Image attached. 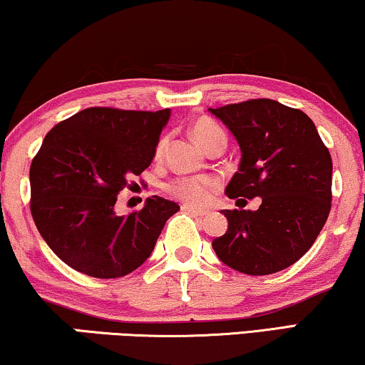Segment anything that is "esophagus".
<instances>
[{
	"label": "esophagus",
	"instance_id": "34e87169",
	"mask_svg": "<svg viewBox=\"0 0 365 365\" xmlns=\"http://www.w3.org/2000/svg\"><path fill=\"white\" fill-rule=\"evenodd\" d=\"M183 212H188L190 215H193V217H205L208 212L207 210H202V208H195V207H190V205H183L182 207Z\"/></svg>",
	"mask_w": 365,
	"mask_h": 365
}]
</instances>
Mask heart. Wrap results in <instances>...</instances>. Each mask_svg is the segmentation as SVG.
Returning <instances> with one entry per match:
<instances>
[{
	"label": "heart",
	"mask_w": 365,
	"mask_h": 365,
	"mask_svg": "<svg viewBox=\"0 0 365 365\" xmlns=\"http://www.w3.org/2000/svg\"><path fill=\"white\" fill-rule=\"evenodd\" d=\"M192 135L205 150L215 142H227L225 132L217 122L212 119H198L192 127ZM165 148V138L157 143L155 157H162ZM218 183L213 177H178L167 183V192L180 202L190 205V207H202L212 197L213 190H217Z\"/></svg>",
	"instance_id": "obj_1"
}]
</instances>
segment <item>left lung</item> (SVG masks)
<instances>
[{
  "mask_svg": "<svg viewBox=\"0 0 365 365\" xmlns=\"http://www.w3.org/2000/svg\"><path fill=\"white\" fill-rule=\"evenodd\" d=\"M210 112L241 147L238 172L227 195L261 197L256 212L223 210L228 230L213 240L215 253L240 273H278L311 248L329 217L331 153L314 122L278 101L250 99Z\"/></svg>",
  "mask_w": 365,
  "mask_h": 365,
  "instance_id": "obj_1",
  "label": "left lung"
}]
</instances>
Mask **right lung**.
Masks as SVG:
<instances>
[{
	"label": "right lung",
	"mask_w": 365,
	"mask_h": 365,
	"mask_svg": "<svg viewBox=\"0 0 365 365\" xmlns=\"http://www.w3.org/2000/svg\"><path fill=\"white\" fill-rule=\"evenodd\" d=\"M170 109L89 107L46 133L29 168L31 215L49 248L92 278H120L153 251L180 207L162 197L117 217V195L150 165Z\"/></svg>",
	"instance_id": "obj_1"
}]
</instances>
